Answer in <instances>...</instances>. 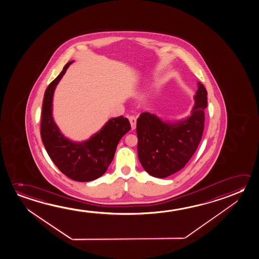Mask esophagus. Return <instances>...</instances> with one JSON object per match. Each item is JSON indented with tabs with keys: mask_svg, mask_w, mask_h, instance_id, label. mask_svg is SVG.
Listing matches in <instances>:
<instances>
[{
	"mask_svg": "<svg viewBox=\"0 0 259 259\" xmlns=\"http://www.w3.org/2000/svg\"><path fill=\"white\" fill-rule=\"evenodd\" d=\"M128 120L132 125V130H135L136 124H137V119H136L135 116H128Z\"/></svg>",
	"mask_w": 259,
	"mask_h": 259,
	"instance_id": "obj_1",
	"label": "esophagus"
}]
</instances>
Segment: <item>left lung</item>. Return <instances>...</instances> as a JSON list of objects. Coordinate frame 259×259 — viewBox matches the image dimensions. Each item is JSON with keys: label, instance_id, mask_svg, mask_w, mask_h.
Wrapping results in <instances>:
<instances>
[{"label": "left lung", "instance_id": "8db88e82", "mask_svg": "<svg viewBox=\"0 0 259 259\" xmlns=\"http://www.w3.org/2000/svg\"><path fill=\"white\" fill-rule=\"evenodd\" d=\"M194 106L187 119L164 122L143 112L137 119L138 156L143 168L154 177H169L185 166L196 151L204 128L207 91L198 82Z\"/></svg>", "mask_w": 259, "mask_h": 259}]
</instances>
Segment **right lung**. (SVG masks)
<instances>
[{"label":"right lung","mask_w":259,"mask_h":259,"mask_svg":"<svg viewBox=\"0 0 259 259\" xmlns=\"http://www.w3.org/2000/svg\"><path fill=\"white\" fill-rule=\"evenodd\" d=\"M73 61L68 62L58 77L46 89L42 104L40 134L42 142L54 164L66 177L89 182L102 177L114 157L120 139L131 130L127 118L111 119L87 141L75 143L65 138L52 117L55 88Z\"/></svg>","instance_id":"1"}]
</instances>
